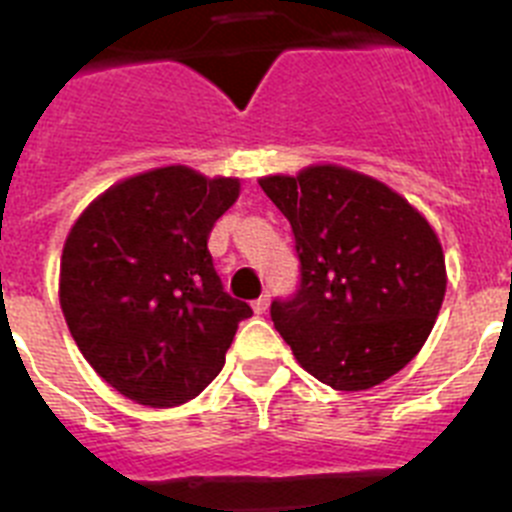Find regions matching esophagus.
Masks as SVG:
<instances>
[{
	"label": "esophagus",
	"instance_id": "esophagus-1",
	"mask_svg": "<svg viewBox=\"0 0 512 512\" xmlns=\"http://www.w3.org/2000/svg\"><path fill=\"white\" fill-rule=\"evenodd\" d=\"M269 295H261L259 300H253V312H256V315H264L266 310H269Z\"/></svg>",
	"mask_w": 512,
	"mask_h": 512
}]
</instances>
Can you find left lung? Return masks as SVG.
Segmentation results:
<instances>
[{
  "label": "left lung",
  "mask_w": 512,
  "mask_h": 512,
  "mask_svg": "<svg viewBox=\"0 0 512 512\" xmlns=\"http://www.w3.org/2000/svg\"><path fill=\"white\" fill-rule=\"evenodd\" d=\"M259 184L295 233L300 289L271 302V320L302 369L341 392L400 372L446 295L436 230L387 184L336 164Z\"/></svg>",
  "instance_id": "1"
}]
</instances>
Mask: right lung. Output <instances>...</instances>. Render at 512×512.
<instances>
[{
    "label": "right lung",
    "instance_id": "right-lung-1",
    "mask_svg": "<svg viewBox=\"0 0 512 512\" xmlns=\"http://www.w3.org/2000/svg\"><path fill=\"white\" fill-rule=\"evenodd\" d=\"M238 194L233 176L164 166L99 194L71 228L58 282L63 318L120 395L174 408L223 369L253 310L223 289L207 238Z\"/></svg>",
    "mask_w": 512,
    "mask_h": 512
}]
</instances>
